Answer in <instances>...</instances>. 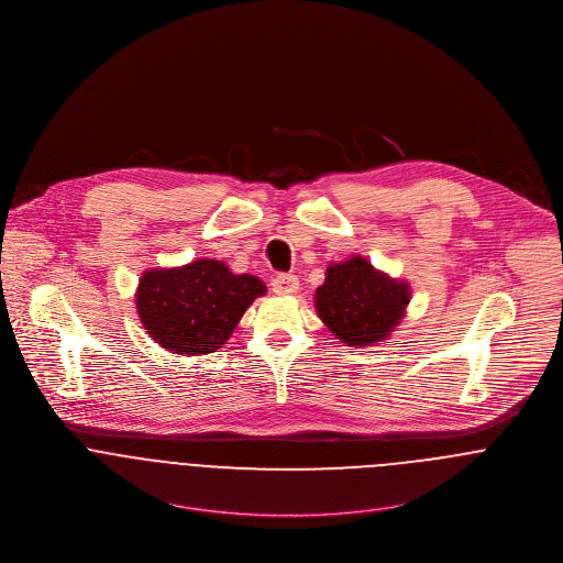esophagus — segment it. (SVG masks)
Returning a JSON list of instances; mask_svg holds the SVG:
<instances>
[{
  "label": "esophagus",
  "instance_id": "1",
  "mask_svg": "<svg viewBox=\"0 0 563 563\" xmlns=\"http://www.w3.org/2000/svg\"><path fill=\"white\" fill-rule=\"evenodd\" d=\"M299 290V277L297 275H290V273H279L275 279H273V292L275 295H295Z\"/></svg>",
  "mask_w": 563,
  "mask_h": 563
}]
</instances>
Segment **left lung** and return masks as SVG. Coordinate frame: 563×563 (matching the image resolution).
<instances>
[{
  "label": "left lung",
  "instance_id": "1",
  "mask_svg": "<svg viewBox=\"0 0 563 563\" xmlns=\"http://www.w3.org/2000/svg\"><path fill=\"white\" fill-rule=\"evenodd\" d=\"M409 286L353 255L331 264L317 290V312L327 329L349 346H368L388 338L409 303Z\"/></svg>",
  "mask_w": 563,
  "mask_h": 563
}]
</instances>
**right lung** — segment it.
Returning a JSON list of instances; mask_svg holds the SVG:
<instances>
[{
	"label": "right lung",
	"mask_w": 563,
	"mask_h": 563,
	"mask_svg": "<svg viewBox=\"0 0 563 563\" xmlns=\"http://www.w3.org/2000/svg\"><path fill=\"white\" fill-rule=\"evenodd\" d=\"M266 292L255 275H234L221 260H195L179 268L145 271L136 290L139 319L173 353L206 355L221 349Z\"/></svg>",
	"instance_id": "1"
}]
</instances>
